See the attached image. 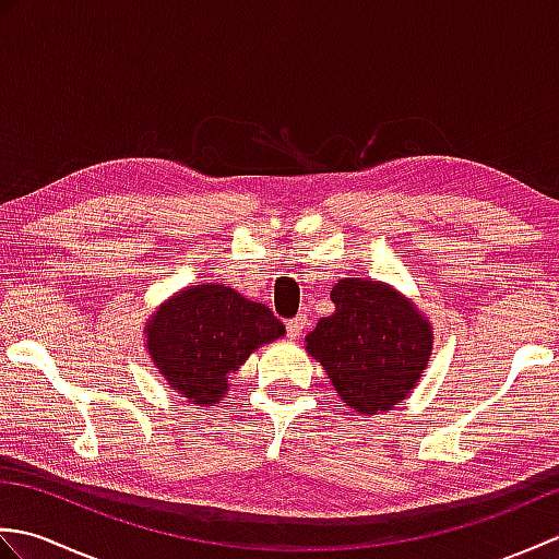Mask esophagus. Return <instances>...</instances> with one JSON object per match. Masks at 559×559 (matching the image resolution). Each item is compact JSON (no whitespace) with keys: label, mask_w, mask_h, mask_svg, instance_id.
Here are the masks:
<instances>
[{"label":"esophagus","mask_w":559,"mask_h":559,"mask_svg":"<svg viewBox=\"0 0 559 559\" xmlns=\"http://www.w3.org/2000/svg\"><path fill=\"white\" fill-rule=\"evenodd\" d=\"M305 326H307V317H305V314L290 319V322L286 324V329H288V336H290V338H300Z\"/></svg>","instance_id":"esophagus-1"}]
</instances>
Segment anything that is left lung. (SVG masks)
Returning <instances> with one entry per match:
<instances>
[{"label":"left lung","mask_w":559,"mask_h":559,"mask_svg":"<svg viewBox=\"0 0 559 559\" xmlns=\"http://www.w3.org/2000/svg\"><path fill=\"white\" fill-rule=\"evenodd\" d=\"M331 302L334 314L307 334V353L322 362L346 406L367 415L394 408L430 360V326L406 298L377 281L343 278Z\"/></svg>","instance_id":"left-lung-1"}]
</instances>
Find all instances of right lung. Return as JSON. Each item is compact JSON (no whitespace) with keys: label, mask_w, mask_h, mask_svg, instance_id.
Instances as JSON below:
<instances>
[{"label":"right lung","mask_w":559,"mask_h":559,"mask_svg":"<svg viewBox=\"0 0 559 559\" xmlns=\"http://www.w3.org/2000/svg\"><path fill=\"white\" fill-rule=\"evenodd\" d=\"M266 305L228 286H199L175 295L148 322V353L185 399L216 403L249 353L283 336Z\"/></svg>","instance_id":"1"}]
</instances>
